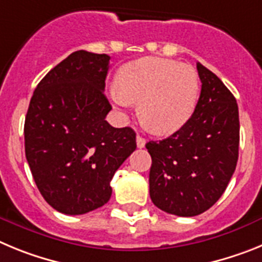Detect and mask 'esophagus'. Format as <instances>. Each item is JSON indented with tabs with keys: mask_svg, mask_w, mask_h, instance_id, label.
Wrapping results in <instances>:
<instances>
[{
	"mask_svg": "<svg viewBox=\"0 0 262 262\" xmlns=\"http://www.w3.org/2000/svg\"><path fill=\"white\" fill-rule=\"evenodd\" d=\"M136 145H138V148H144L145 147V139L140 135L136 136Z\"/></svg>",
	"mask_w": 262,
	"mask_h": 262,
	"instance_id": "esophagus-1",
	"label": "esophagus"
}]
</instances>
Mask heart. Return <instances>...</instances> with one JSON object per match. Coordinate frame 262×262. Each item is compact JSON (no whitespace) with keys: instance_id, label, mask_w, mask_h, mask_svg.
Segmentation results:
<instances>
[{"instance_id":"1","label":"heart","mask_w":262,"mask_h":262,"mask_svg":"<svg viewBox=\"0 0 262 262\" xmlns=\"http://www.w3.org/2000/svg\"><path fill=\"white\" fill-rule=\"evenodd\" d=\"M113 102L127 108L140 102L139 114L155 134H172L190 119L200 98V77L187 64L144 57L123 66L110 92Z\"/></svg>"}]
</instances>
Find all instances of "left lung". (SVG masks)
I'll return each instance as SVG.
<instances>
[{"label":"left lung","mask_w":262,"mask_h":262,"mask_svg":"<svg viewBox=\"0 0 262 262\" xmlns=\"http://www.w3.org/2000/svg\"><path fill=\"white\" fill-rule=\"evenodd\" d=\"M202 88L193 115L169 138L145 144L149 195L168 214L195 216L222 196L239 157L237 103L215 73L196 64Z\"/></svg>","instance_id":"1"}]
</instances>
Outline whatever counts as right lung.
I'll list each match as a JSON object with an SVG mask.
<instances>
[{
  "instance_id": "right-lung-1",
  "label": "right lung",
  "mask_w": 262,
  "mask_h": 262,
  "mask_svg": "<svg viewBox=\"0 0 262 262\" xmlns=\"http://www.w3.org/2000/svg\"><path fill=\"white\" fill-rule=\"evenodd\" d=\"M110 56L76 51L36 86L25 120L32 177L59 212L81 215L108 202L110 181L136 149L133 128H114L103 90Z\"/></svg>"
}]
</instances>
